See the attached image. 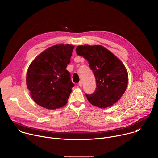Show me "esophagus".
<instances>
[{"label":"esophagus","instance_id":"1","mask_svg":"<svg viewBox=\"0 0 158 158\" xmlns=\"http://www.w3.org/2000/svg\"><path fill=\"white\" fill-rule=\"evenodd\" d=\"M78 84H79V85L80 87H82V81H80Z\"/></svg>","mask_w":158,"mask_h":158}]
</instances>
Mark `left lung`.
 Returning a JSON list of instances; mask_svg holds the SVG:
<instances>
[{"mask_svg":"<svg viewBox=\"0 0 158 158\" xmlns=\"http://www.w3.org/2000/svg\"><path fill=\"white\" fill-rule=\"evenodd\" d=\"M77 55L89 62L96 82L94 93L87 94L93 106L106 108L115 104L123 95L127 85L128 74L123 62L111 52L99 46H79Z\"/></svg>","mask_w":158,"mask_h":158,"instance_id":"8db88e82","label":"left lung"}]
</instances>
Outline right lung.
<instances>
[{"mask_svg":"<svg viewBox=\"0 0 158 158\" xmlns=\"http://www.w3.org/2000/svg\"><path fill=\"white\" fill-rule=\"evenodd\" d=\"M74 46L55 45L39 54L31 64L26 83L33 100L48 109H56L67 102L74 84L66 70Z\"/></svg>","mask_w":158,"mask_h":158,"instance_id":"add662e5","label":"right lung"}]
</instances>
